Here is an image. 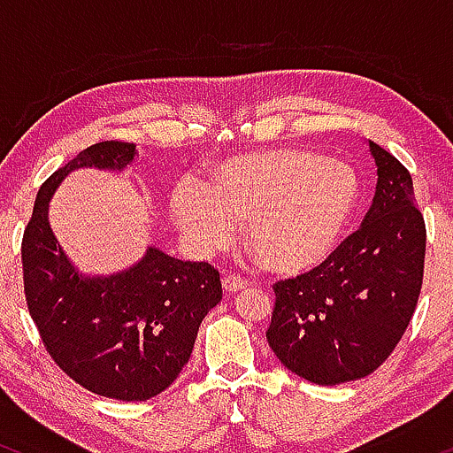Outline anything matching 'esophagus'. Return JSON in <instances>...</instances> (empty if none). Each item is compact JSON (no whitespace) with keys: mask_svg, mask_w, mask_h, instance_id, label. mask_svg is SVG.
<instances>
[{"mask_svg":"<svg viewBox=\"0 0 453 453\" xmlns=\"http://www.w3.org/2000/svg\"><path fill=\"white\" fill-rule=\"evenodd\" d=\"M247 288H249V280L236 277V274H230V277L223 279V289H226V294H238Z\"/></svg>","mask_w":453,"mask_h":453,"instance_id":"obj_1","label":"esophagus"}]
</instances>
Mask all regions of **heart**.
Segmentation results:
<instances>
[{
	"label": "heart",
	"mask_w": 453,
	"mask_h": 453,
	"mask_svg": "<svg viewBox=\"0 0 453 453\" xmlns=\"http://www.w3.org/2000/svg\"><path fill=\"white\" fill-rule=\"evenodd\" d=\"M357 194L349 165L317 150H256L217 165L206 187L180 183L170 212L202 251L230 244L236 221H247V244L264 268L292 277L315 268L334 249Z\"/></svg>",
	"instance_id": "obj_1"
}]
</instances>
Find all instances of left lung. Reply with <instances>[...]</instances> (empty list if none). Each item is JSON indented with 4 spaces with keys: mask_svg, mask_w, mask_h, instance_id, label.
Segmentation results:
<instances>
[{
    "mask_svg": "<svg viewBox=\"0 0 453 453\" xmlns=\"http://www.w3.org/2000/svg\"><path fill=\"white\" fill-rule=\"evenodd\" d=\"M377 189L360 230L319 266L274 283L270 349L311 383L375 372L403 339L424 279L426 223L409 170L375 142Z\"/></svg>",
    "mask_w": 453,
    "mask_h": 453,
    "instance_id": "8db88e82",
    "label": "left lung"
}]
</instances>
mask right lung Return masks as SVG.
<instances>
[{
	"instance_id": "add662e5",
	"label": "right lung",
	"mask_w": 453,
	"mask_h": 453,
	"mask_svg": "<svg viewBox=\"0 0 453 453\" xmlns=\"http://www.w3.org/2000/svg\"><path fill=\"white\" fill-rule=\"evenodd\" d=\"M136 144L106 140L87 147L40 187L25 227V300L46 351L78 386L114 400H149L173 386L189 362L197 327L221 300L219 273L149 247L136 266L85 277L49 226V202L76 168L121 170Z\"/></svg>"
}]
</instances>
